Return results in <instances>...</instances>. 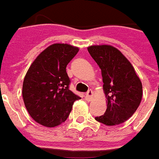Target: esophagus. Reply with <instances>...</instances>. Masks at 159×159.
<instances>
[{
  "instance_id": "obj_1",
  "label": "esophagus",
  "mask_w": 159,
  "mask_h": 159,
  "mask_svg": "<svg viewBox=\"0 0 159 159\" xmlns=\"http://www.w3.org/2000/svg\"><path fill=\"white\" fill-rule=\"evenodd\" d=\"M93 97V92L92 91V90H89V91L86 93V94H85V98H86V100H91Z\"/></svg>"
}]
</instances>
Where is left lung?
<instances>
[{
  "label": "left lung",
  "mask_w": 159,
  "mask_h": 159,
  "mask_svg": "<svg viewBox=\"0 0 159 159\" xmlns=\"http://www.w3.org/2000/svg\"><path fill=\"white\" fill-rule=\"evenodd\" d=\"M88 52L101 69L103 90L107 100L106 112L95 120L116 125L134 114L142 98V84L131 62L111 45H92Z\"/></svg>",
  "instance_id": "1"
}]
</instances>
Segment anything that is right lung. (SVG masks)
<instances>
[{
	"label": "right lung",
	"mask_w": 159,
	"mask_h": 159,
	"mask_svg": "<svg viewBox=\"0 0 159 159\" xmlns=\"http://www.w3.org/2000/svg\"><path fill=\"white\" fill-rule=\"evenodd\" d=\"M79 48L54 43L34 60L23 82L22 95L31 117L46 127L65 122L79 96L69 90L70 79L66 67Z\"/></svg>",
	"instance_id": "right-lung-1"
}]
</instances>
